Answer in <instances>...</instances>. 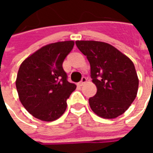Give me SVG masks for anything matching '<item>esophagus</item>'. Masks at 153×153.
<instances>
[{
  "instance_id": "obj_1",
  "label": "esophagus",
  "mask_w": 153,
  "mask_h": 153,
  "mask_svg": "<svg viewBox=\"0 0 153 153\" xmlns=\"http://www.w3.org/2000/svg\"><path fill=\"white\" fill-rule=\"evenodd\" d=\"M86 81H87L86 78H85V77H83V78H82V79H81V81L79 83V86H82V85H83V83H85Z\"/></svg>"
}]
</instances>
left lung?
<instances>
[{
  "label": "left lung",
  "instance_id": "8db88e82",
  "mask_svg": "<svg viewBox=\"0 0 153 153\" xmlns=\"http://www.w3.org/2000/svg\"><path fill=\"white\" fill-rule=\"evenodd\" d=\"M75 44L89 61L91 78L97 89L88 100L91 109L105 119L122 115L138 93V79L134 63L106 42L76 41Z\"/></svg>",
  "mask_w": 153,
  "mask_h": 153
}]
</instances>
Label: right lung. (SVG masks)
<instances>
[{"instance_id": "right-lung-1", "label": "right lung", "mask_w": 153, "mask_h": 153, "mask_svg": "<svg viewBox=\"0 0 153 153\" xmlns=\"http://www.w3.org/2000/svg\"><path fill=\"white\" fill-rule=\"evenodd\" d=\"M74 45V41H65L44 46L19 69L15 83L19 97L37 119L53 121L66 110L67 99L76 85L68 82L62 65Z\"/></svg>"}]
</instances>
